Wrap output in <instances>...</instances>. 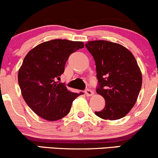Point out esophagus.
Listing matches in <instances>:
<instances>
[{
	"label": "esophagus",
	"mask_w": 158,
	"mask_h": 158,
	"mask_svg": "<svg viewBox=\"0 0 158 158\" xmlns=\"http://www.w3.org/2000/svg\"><path fill=\"white\" fill-rule=\"evenodd\" d=\"M85 95H86L87 97H91V96H93L94 94L93 90H91L90 89H87L85 91Z\"/></svg>",
	"instance_id": "esophagus-1"
}]
</instances>
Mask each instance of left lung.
<instances>
[{
    "mask_svg": "<svg viewBox=\"0 0 158 158\" xmlns=\"http://www.w3.org/2000/svg\"><path fill=\"white\" fill-rule=\"evenodd\" d=\"M85 47L96 63L97 93L106 106L95 114L116 120L128 114L137 102L142 86V73L135 56L123 45L103 40L88 41Z\"/></svg>",
    "mask_w": 158,
    "mask_h": 158,
    "instance_id": "1",
    "label": "left lung"
}]
</instances>
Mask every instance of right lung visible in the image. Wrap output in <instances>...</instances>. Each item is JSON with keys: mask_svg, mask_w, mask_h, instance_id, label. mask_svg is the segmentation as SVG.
Returning a JSON list of instances; mask_svg holds the SVG:
<instances>
[{"mask_svg": "<svg viewBox=\"0 0 158 158\" xmlns=\"http://www.w3.org/2000/svg\"><path fill=\"white\" fill-rule=\"evenodd\" d=\"M83 48L81 41L54 39L37 45L25 56L18 74L19 84L24 101L41 118H63L74 99L83 94L70 91L57 81L70 54Z\"/></svg>", "mask_w": 158, "mask_h": 158, "instance_id": "obj_1", "label": "right lung"}]
</instances>
